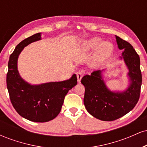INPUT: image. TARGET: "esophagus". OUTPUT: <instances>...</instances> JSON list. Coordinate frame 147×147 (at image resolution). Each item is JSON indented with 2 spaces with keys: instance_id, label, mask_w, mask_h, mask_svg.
Returning <instances> with one entry per match:
<instances>
[{
  "instance_id": "esophagus-1",
  "label": "esophagus",
  "mask_w": 147,
  "mask_h": 147,
  "mask_svg": "<svg viewBox=\"0 0 147 147\" xmlns=\"http://www.w3.org/2000/svg\"><path fill=\"white\" fill-rule=\"evenodd\" d=\"M84 75V71L83 70H79L77 72V81H78L79 82H80L81 79H82V77H83V75Z\"/></svg>"
}]
</instances>
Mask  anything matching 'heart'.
Listing matches in <instances>:
<instances>
[{
    "mask_svg": "<svg viewBox=\"0 0 147 147\" xmlns=\"http://www.w3.org/2000/svg\"><path fill=\"white\" fill-rule=\"evenodd\" d=\"M97 48L95 57H94V64H99L104 61L108 58L112 52V45L109 43H104L102 44V41L99 38H93L88 40L82 44L81 50L84 53L95 50Z\"/></svg>",
    "mask_w": 147,
    "mask_h": 147,
    "instance_id": "b5f03b06",
    "label": "heart"
}]
</instances>
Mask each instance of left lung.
<instances>
[{
	"mask_svg": "<svg viewBox=\"0 0 147 147\" xmlns=\"http://www.w3.org/2000/svg\"><path fill=\"white\" fill-rule=\"evenodd\" d=\"M119 50H124L121 59L129 68L131 84L122 92H111L102 79V71L95 70L82 77L85 87L84 103L88 112L97 119L113 121L122 117L136 106L140 95L142 73L140 57L129 42L115 36Z\"/></svg>",
	"mask_w": 147,
	"mask_h": 147,
	"instance_id": "1",
	"label": "left lung"
}]
</instances>
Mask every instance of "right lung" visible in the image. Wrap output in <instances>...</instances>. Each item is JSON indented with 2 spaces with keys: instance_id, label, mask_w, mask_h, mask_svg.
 I'll list each match as a JSON object with an SVG mask.
<instances>
[{
  "instance_id": "obj_1",
  "label": "right lung",
  "mask_w": 147,
  "mask_h": 147,
  "mask_svg": "<svg viewBox=\"0 0 147 147\" xmlns=\"http://www.w3.org/2000/svg\"><path fill=\"white\" fill-rule=\"evenodd\" d=\"M41 39L37 33L22 41L11 54L8 62L7 87L10 101L20 115L35 122H46L55 119L60 113L65 96L77 84L75 74L63 82L30 85L20 77L17 60L23 49Z\"/></svg>"
}]
</instances>
